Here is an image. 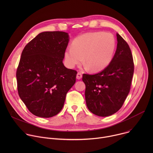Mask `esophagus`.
<instances>
[{"label": "esophagus", "instance_id": "34e87169", "mask_svg": "<svg viewBox=\"0 0 153 153\" xmlns=\"http://www.w3.org/2000/svg\"><path fill=\"white\" fill-rule=\"evenodd\" d=\"M82 77V74L80 73H77V76H76V78L77 79H80Z\"/></svg>", "mask_w": 153, "mask_h": 153}]
</instances>
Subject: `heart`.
Wrapping results in <instances>:
<instances>
[{"label":"heart","instance_id":"1","mask_svg":"<svg viewBox=\"0 0 153 153\" xmlns=\"http://www.w3.org/2000/svg\"><path fill=\"white\" fill-rule=\"evenodd\" d=\"M116 40L109 33L91 32L82 34L74 39L72 47L65 52V59L70 68L83 62L91 71L97 72L108 66L113 58Z\"/></svg>","mask_w":153,"mask_h":153}]
</instances>
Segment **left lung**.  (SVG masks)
<instances>
[{
	"label": "left lung",
	"mask_w": 153,
	"mask_h": 153,
	"mask_svg": "<svg viewBox=\"0 0 153 153\" xmlns=\"http://www.w3.org/2000/svg\"><path fill=\"white\" fill-rule=\"evenodd\" d=\"M115 54L103 71L83 74L85 100L88 110L101 117L111 116L122 106L131 88L134 73L133 55L126 42L117 33Z\"/></svg>",
	"instance_id": "left-lung-1"
}]
</instances>
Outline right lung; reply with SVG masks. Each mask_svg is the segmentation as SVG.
Listing matches in <instances>:
<instances>
[{"label":"right lung","mask_w":153,"mask_h":153,"mask_svg":"<svg viewBox=\"0 0 153 153\" xmlns=\"http://www.w3.org/2000/svg\"><path fill=\"white\" fill-rule=\"evenodd\" d=\"M68 42L67 33L42 32L22 53L16 71L18 93L28 110L37 117L57 115L76 82L77 71L63 63Z\"/></svg>","instance_id":"right-lung-1"}]
</instances>
